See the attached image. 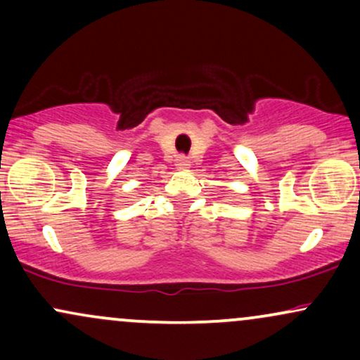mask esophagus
Masks as SVG:
<instances>
[{"instance_id":"obj_1","label":"esophagus","mask_w":360,"mask_h":360,"mask_svg":"<svg viewBox=\"0 0 360 360\" xmlns=\"http://www.w3.org/2000/svg\"><path fill=\"white\" fill-rule=\"evenodd\" d=\"M176 167H177V169H188V167H189L188 157H184V155L177 157V159H176Z\"/></svg>"}]
</instances>
